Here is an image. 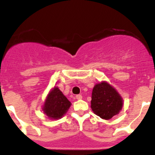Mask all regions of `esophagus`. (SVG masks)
<instances>
[{
  "label": "esophagus",
  "instance_id": "obj_1",
  "mask_svg": "<svg viewBox=\"0 0 155 155\" xmlns=\"http://www.w3.org/2000/svg\"><path fill=\"white\" fill-rule=\"evenodd\" d=\"M76 98L77 100H82V96L81 94H77L76 96Z\"/></svg>",
  "mask_w": 155,
  "mask_h": 155
}]
</instances>
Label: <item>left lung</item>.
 I'll return each instance as SVG.
<instances>
[{"instance_id":"left-lung-1","label":"left lung","mask_w":155,"mask_h":155,"mask_svg":"<svg viewBox=\"0 0 155 155\" xmlns=\"http://www.w3.org/2000/svg\"><path fill=\"white\" fill-rule=\"evenodd\" d=\"M91 104L92 111L97 115L108 120L119 113L123 100L113 87L107 82H102L94 87Z\"/></svg>"}]
</instances>
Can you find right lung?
Here are the masks:
<instances>
[{"label": "right lung", "instance_id": "1", "mask_svg": "<svg viewBox=\"0 0 155 155\" xmlns=\"http://www.w3.org/2000/svg\"><path fill=\"white\" fill-rule=\"evenodd\" d=\"M71 103L63 94L58 87H54L48 94L43 105L44 114L51 119H58L62 118L68 112Z\"/></svg>", "mask_w": 155, "mask_h": 155}]
</instances>
